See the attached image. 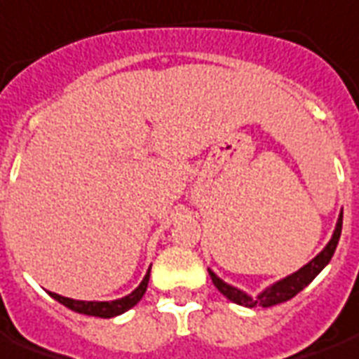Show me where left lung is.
Listing matches in <instances>:
<instances>
[{"mask_svg":"<svg viewBox=\"0 0 359 359\" xmlns=\"http://www.w3.org/2000/svg\"><path fill=\"white\" fill-rule=\"evenodd\" d=\"M341 229H343V212L339 215L337 226H335V231H333V237L330 239V243L325 245V248L322 252L309 262L307 265H303L299 271H295L292 275H288L283 280H278L269 288H265L258 297H250L248 294H245L243 290L233 288V286H229L228 283H224L222 278H218L209 269V275L212 278V284H215L216 288L220 290V294H224L228 297L229 301H233L237 305H245V307H256V305H262V307H273V305H278V303H284V301L292 299L294 295H297L301 290L309 286V284L313 283L314 277L318 275L320 271L324 269L325 265L330 264V259L333 258V252H335V248H337L339 237H341Z\"/></svg>","mask_w":359,"mask_h":359,"instance_id":"left-lung-1","label":"left lung"}]
</instances>
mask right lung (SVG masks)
<instances>
[{
    "label": "right lung",
    "mask_w": 359,
    "mask_h": 359,
    "mask_svg": "<svg viewBox=\"0 0 359 359\" xmlns=\"http://www.w3.org/2000/svg\"><path fill=\"white\" fill-rule=\"evenodd\" d=\"M149 277L150 269L147 271L143 283L139 284L130 295H126V297H120V299L114 301H79L54 294V292H48V294H50L56 301H60L62 305H65V307L71 309V311H75V313L88 314V316H100V318H113V316H118V314L130 311L131 307H135L137 303L141 301V297H143L144 292H147V286H149Z\"/></svg>",
    "instance_id": "obj_1"
}]
</instances>
